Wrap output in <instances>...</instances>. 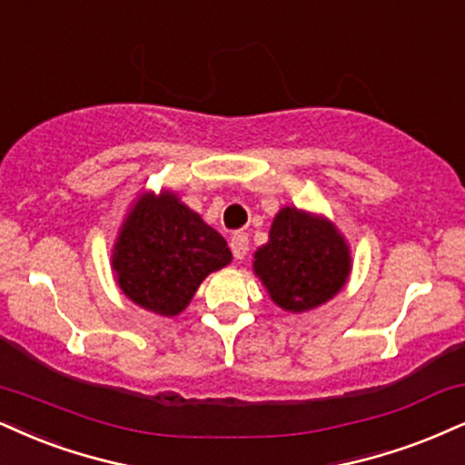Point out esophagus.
Instances as JSON below:
<instances>
[{"instance_id": "obj_1", "label": "esophagus", "mask_w": 465, "mask_h": 465, "mask_svg": "<svg viewBox=\"0 0 465 465\" xmlns=\"http://www.w3.org/2000/svg\"><path fill=\"white\" fill-rule=\"evenodd\" d=\"M248 245H250V239L245 232H234L232 239H231V250H232V256L237 261H243L245 254H248Z\"/></svg>"}]
</instances>
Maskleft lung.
<instances>
[{"label":"left lung","instance_id":"obj_1","mask_svg":"<svg viewBox=\"0 0 465 465\" xmlns=\"http://www.w3.org/2000/svg\"><path fill=\"white\" fill-rule=\"evenodd\" d=\"M351 272L349 245L328 217L284 206L269 242L254 252V273L282 311L303 312L330 302Z\"/></svg>","mask_w":465,"mask_h":465}]
</instances>
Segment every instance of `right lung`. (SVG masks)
<instances>
[{
  "label": "right lung",
  "instance_id": "right-lung-1",
  "mask_svg": "<svg viewBox=\"0 0 465 465\" xmlns=\"http://www.w3.org/2000/svg\"><path fill=\"white\" fill-rule=\"evenodd\" d=\"M231 261L226 239L174 192L142 193L124 217L112 252L123 293L162 317L185 311L200 282Z\"/></svg>",
  "mask_w": 465,
  "mask_h": 465
}]
</instances>
